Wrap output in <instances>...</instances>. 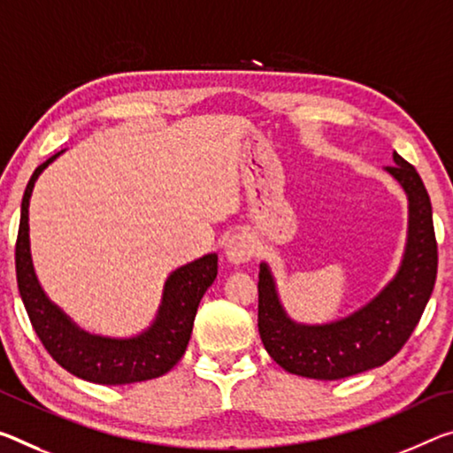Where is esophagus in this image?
Wrapping results in <instances>:
<instances>
[{"instance_id": "obj_1", "label": "esophagus", "mask_w": 453, "mask_h": 453, "mask_svg": "<svg viewBox=\"0 0 453 453\" xmlns=\"http://www.w3.org/2000/svg\"><path fill=\"white\" fill-rule=\"evenodd\" d=\"M226 257L229 264L242 265L254 257V242L248 234H235L226 243Z\"/></svg>"}]
</instances>
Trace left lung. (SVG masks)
Wrapping results in <instances>:
<instances>
[{
	"mask_svg": "<svg viewBox=\"0 0 453 453\" xmlns=\"http://www.w3.org/2000/svg\"><path fill=\"white\" fill-rule=\"evenodd\" d=\"M387 173L409 199L407 246L397 274L369 304L328 325H300L280 304L268 264L257 280V330L268 355L288 372L334 381L381 367L418 326L437 276L432 201L413 165L393 153Z\"/></svg>",
	"mask_w": 453,
	"mask_h": 453,
	"instance_id": "1",
	"label": "left lung"
}]
</instances>
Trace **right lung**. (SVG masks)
Listing matches in <instances>:
<instances>
[{"label":"right lung","instance_id":"add662e5","mask_svg":"<svg viewBox=\"0 0 453 453\" xmlns=\"http://www.w3.org/2000/svg\"><path fill=\"white\" fill-rule=\"evenodd\" d=\"M60 153L52 155L34 171L21 199L16 276L21 303L26 306L35 334L60 367L84 381L127 385L161 377L175 367L188 349L197 306L218 276V256L207 254L196 262L181 265L167 278L159 312L145 333L131 339H109L76 326L46 296L35 278L30 254V226H27V207H30L35 179Z\"/></svg>","mask_w":453,"mask_h":453}]
</instances>
